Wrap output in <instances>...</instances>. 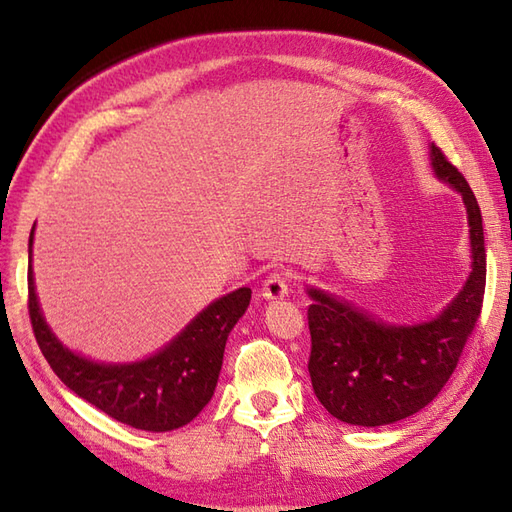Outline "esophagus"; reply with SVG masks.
<instances>
[{
	"mask_svg": "<svg viewBox=\"0 0 512 512\" xmlns=\"http://www.w3.org/2000/svg\"><path fill=\"white\" fill-rule=\"evenodd\" d=\"M288 295V279L284 273H270L262 286V297L268 301L284 299Z\"/></svg>",
	"mask_w": 512,
	"mask_h": 512,
	"instance_id": "obj_1",
	"label": "esophagus"
}]
</instances>
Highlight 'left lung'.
<instances>
[{
  "mask_svg": "<svg viewBox=\"0 0 512 512\" xmlns=\"http://www.w3.org/2000/svg\"><path fill=\"white\" fill-rule=\"evenodd\" d=\"M436 176L462 195L469 217L471 275L436 319L394 325L354 303L308 288L312 350L308 372L314 394L334 418L380 427L427 407L447 385L482 312L486 250L475 195L442 149L429 145Z\"/></svg>",
  "mask_w": 512,
  "mask_h": 512,
  "instance_id": "obj_1",
  "label": "left lung"
}]
</instances>
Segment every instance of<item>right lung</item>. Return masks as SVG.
<instances>
[{"instance_id": "right-lung-1", "label": "right lung", "mask_w": 512, "mask_h": 512, "mask_svg": "<svg viewBox=\"0 0 512 512\" xmlns=\"http://www.w3.org/2000/svg\"><path fill=\"white\" fill-rule=\"evenodd\" d=\"M28 242V312L35 339L52 372L76 396L107 416L143 431H173L209 405L220 378L226 339L250 303V288H237L209 303L176 339L136 363H99L68 350L43 319L32 277Z\"/></svg>"}]
</instances>
